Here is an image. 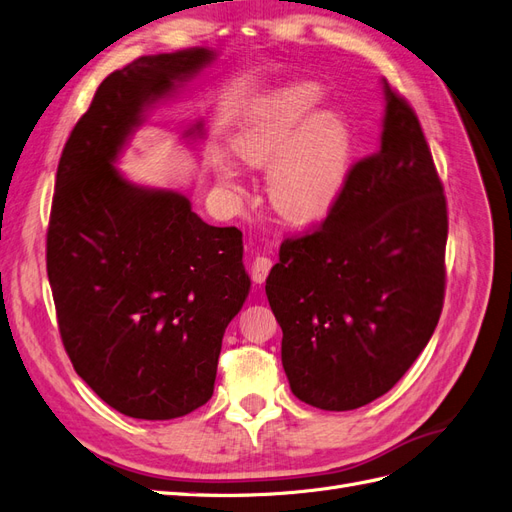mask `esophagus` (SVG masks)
<instances>
[{
    "instance_id": "esophagus-1",
    "label": "esophagus",
    "mask_w": 512,
    "mask_h": 512,
    "mask_svg": "<svg viewBox=\"0 0 512 512\" xmlns=\"http://www.w3.org/2000/svg\"><path fill=\"white\" fill-rule=\"evenodd\" d=\"M273 269V260L269 256H256L252 260V279L254 284H264V279Z\"/></svg>"
}]
</instances>
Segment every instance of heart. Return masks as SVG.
<instances>
[{"instance_id":"heart-1","label":"heart","mask_w":512,"mask_h":512,"mask_svg":"<svg viewBox=\"0 0 512 512\" xmlns=\"http://www.w3.org/2000/svg\"><path fill=\"white\" fill-rule=\"evenodd\" d=\"M322 88L298 82L264 99L235 137L243 163L267 167L269 201L292 222L324 218L347 184L354 154V131L337 110H316ZM220 180L235 197L243 188L231 167H218Z\"/></svg>"}]
</instances>
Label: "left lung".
I'll return each instance as SVG.
<instances>
[{"instance_id":"left-lung-1","label":"left lung","mask_w":512,"mask_h":512,"mask_svg":"<svg viewBox=\"0 0 512 512\" xmlns=\"http://www.w3.org/2000/svg\"><path fill=\"white\" fill-rule=\"evenodd\" d=\"M381 146L317 231L284 239L267 298L292 394L351 411L390 392L443 311L447 201L417 114L383 80Z\"/></svg>"}]
</instances>
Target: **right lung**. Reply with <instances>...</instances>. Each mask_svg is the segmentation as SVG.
I'll use <instances>...</instances> for the list:
<instances>
[{
	"mask_svg": "<svg viewBox=\"0 0 512 512\" xmlns=\"http://www.w3.org/2000/svg\"><path fill=\"white\" fill-rule=\"evenodd\" d=\"M214 61L199 46L116 69L57 169L46 269L61 339L86 385L135 419L203 407L224 330L250 292L239 228L211 226L182 192L137 186L114 167L146 110ZM201 135V122L186 131Z\"/></svg>",
	"mask_w": 512,
	"mask_h": 512,
	"instance_id": "right-lung-1",
	"label": "right lung"
}]
</instances>
